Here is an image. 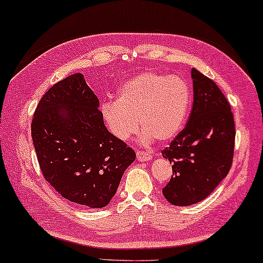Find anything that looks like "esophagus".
<instances>
[{
	"mask_svg": "<svg viewBox=\"0 0 263 263\" xmlns=\"http://www.w3.org/2000/svg\"><path fill=\"white\" fill-rule=\"evenodd\" d=\"M136 156H137V160L141 161V162H147V161L152 160V155L148 154V153H145V152H142V151H137Z\"/></svg>",
	"mask_w": 263,
	"mask_h": 263,
	"instance_id": "esophagus-1",
	"label": "esophagus"
}]
</instances>
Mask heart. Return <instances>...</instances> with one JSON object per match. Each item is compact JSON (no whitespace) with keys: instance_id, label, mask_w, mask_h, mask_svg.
I'll use <instances>...</instances> for the list:
<instances>
[{"instance_id":"heart-1","label":"heart","mask_w":263,"mask_h":263,"mask_svg":"<svg viewBox=\"0 0 263 263\" xmlns=\"http://www.w3.org/2000/svg\"><path fill=\"white\" fill-rule=\"evenodd\" d=\"M191 107V89L179 76L145 71L120 88L116 101H106L101 111L116 139L126 141L142 128V142H168L179 135Z\"/></svg>"}]
</instances>
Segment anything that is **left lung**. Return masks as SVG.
I'll return each instance as SVG.
<instances>
[{
    "mask_svg": "<svg viewBox=\"0 0 263 263\" xmlns=\"http://www.w3.org/2000/svg\"><path fill=\"white\" fill-rule=\"evenodd\" d=\"M194 102L188 122L162 155L173 175L162 189L174 205H191L211 195L233 163L235 123L228 100L212 79L193 68Z\"/></svg>",
    "mask_w": 263,
    "mask_h": 263,
    "instance_id": "1",
    "label": "left lung"
}]
</instances>
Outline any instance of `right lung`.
I'll use <instances>...</instances> for the list:
<instances>
[{
  "label": "right lung",
  "instance_id": "right-lung-1",
  "mask_svg": "<svg viewBox=\"0 0 263 263\" xmlns=\"http://www.w3.org/2000/svg\"><path fill=\"white\" fill-rule=\"evenodd\" d=\"M99 99L72 74L42 96L31 137L44 179L64 199L89 208L110 202L135 152L108 132Z\"/></svg>",
  "mask_w": 263,
  "mask_h": 263
}]
</instances>
